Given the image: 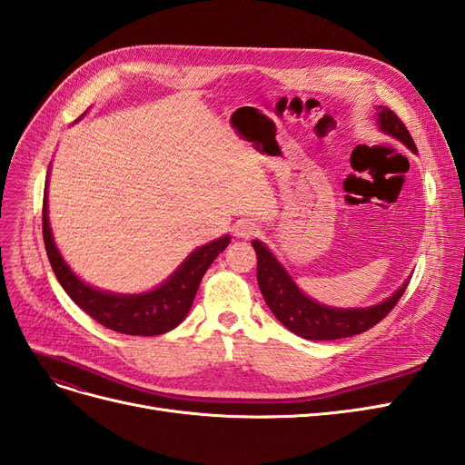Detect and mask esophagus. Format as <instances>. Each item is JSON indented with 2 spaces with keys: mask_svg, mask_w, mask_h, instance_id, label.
Masks as SVG:
<instances>
[{
  "mask_svg": "<svg viewBox=\"0 0 465 465\" xmlns=\"http://www.w3.org/2000/svg\"><path fill=\"white\" fill-rule=\"evenodd\" d=\"M258 227L254 223H250V221H238L236 223V227H234V232H236V236L238 238H252V236H256L258 234Z\"/></svg>",
  "mask_w": 465,
  "mask_h": 465,
  "instance_id": "34e87169",
  "label": "esophagus"
}]
</instances>
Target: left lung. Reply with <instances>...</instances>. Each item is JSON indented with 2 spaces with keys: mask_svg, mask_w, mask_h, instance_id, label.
<instances>
[{
  "mask_svg": "<svg viewBox=\"0 0 465 465\" xmlns=\"http://www.w3.org/2000/svg\"><path fill=\"white\" fill-rule=\"evenodd\" d=\"M374 120L380 132L398 139L407 149L417 153L411 134L388 106H378ZM252 246H254L258 256V285L263 301L287 330L304 337V340L330 341L371 330L398 304L405 287L410 285V279H407L391 297L367 308H335L322 304L302 292L289 272L273 256V252L263 242L252 241Z\"/></svg>",
  "mask_w": 465,
  "mask_h": 465,
  "instance_id": "8db88e82",
  "label": "left lung"
}]
</instances>
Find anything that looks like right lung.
<instances>
[{
  "label": "right lung",
  "instance_id": "obj_1",
  "mask_svg": "<svg viewBox=\"0 0 465 465\" xmlns=\"http://www.w3.org/2000/svg\"><path fill=\"white\" fill-rule=\"evenodd\" d=\"M42 234H45V246L52 270L64 291L69 294V299L93 320L103 323L104 328L125 335L145 337L171 331L186 318L207 267L231 242V236L224 234L217 241L195 248L159 287L147 292L124 294L85 283L62 258L58 246L54 242L48 219V180L45 188V203H42Z\"/></svg>",
  "mask_w": 465,
  "mask_h": 465
}]
</instances>
